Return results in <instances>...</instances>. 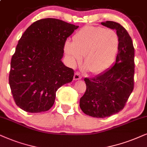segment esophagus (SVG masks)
<instances>
[{
    "label": "esophagus",
    "instance_id": "34e87169",
    "mask_svg": "<svg viewBox=\"0 0 147 147\" xmlns=\"http://www.w3.org/2000/svg\"><path fill=\"white\" fill-rule=\"evenodd\" d=\"M80 79H81V76L78 72H76V73H75V75H74V81H78V80Z\"/></svg>",
    "mask_w": 147,
    "mask_h": 147
}]
</instances>
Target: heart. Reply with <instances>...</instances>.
I'll list each match as a JSON object with an SVG mask.
<instances>
[{"mask_svg": "<svg viewBox=\"0 0 147 147\" xmlns=\"http://www.w3.org/2000/svg\"><path fill=\"white\" fill-rule=\"evenodd\" d=\"M118 45V36L112 29L87 25L74 35L72 42H64L63 51L71 67H75L84 56L86 69L98 75L112 65Z\"/></svg>", "mask_w": 147, "mask_h": 147, "instance_id": "b5f03b06", "label": "heart"}]
</instances>
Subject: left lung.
I'll return each instance as SVG.
<instances>
[{
  "label": "left lung",
  "instance_id": "left-lung-1",
  "mask_svg": "<svg viewBox=\"0 0 147 147\" xmlns=\"http://www.w3.org/2000/svg\"><path fill=\"white\" fill-rule=\"evenodd\" d=\"M101 25L115 29L119 45L113 66L92 79L85 78L87 89L80 99V107L88 116L103 118L124 108L134 89V48L128 31L114 21Z\"/></svg>",
  "mask_w": 147,
  "mask_h": 147
}]
</instances>
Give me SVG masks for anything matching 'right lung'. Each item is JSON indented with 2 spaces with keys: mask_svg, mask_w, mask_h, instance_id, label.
I'll return each instance as SVG.
<instances>
[{
  "mask_svg": "<svg viewBox=\"0 0 147 147\" xmlns=\"http://www.w3.org/2000/svg\"><path fill=\"white\" fill-rule=\"evenodd\" d=\"M79 26L46 18L32 23L19 40L12 56L9 85L17 106L40 113L54 105L56 92L73 79L62 62L66 39Z\"/></svg>",
  "mask_w": 147,
  "mask_h": 147,
  "instance_id": "obj_1",
  "label": "right lung"
}]
</instances>
